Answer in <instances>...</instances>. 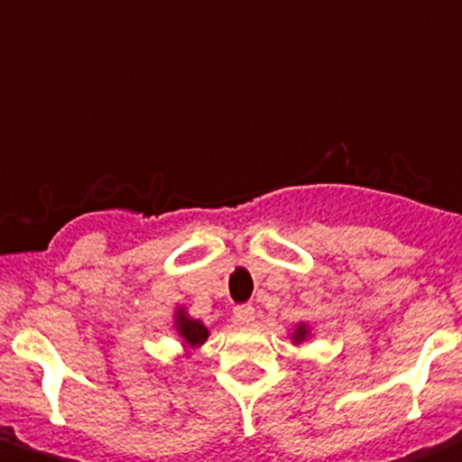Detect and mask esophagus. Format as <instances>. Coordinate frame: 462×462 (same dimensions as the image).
I'll list each match as a JSON object with an SVG mask.
<instances>
[{
  "label": "esophagus",
  "mask_w": 462,
  "mask_h": 462,
  "mask_svg": "<svg viewBox=\"0 0 462 462\" xmlns=\"http://www.w3.org/2000/svg\"><path fill=\"white\" fill-rule=\"evenodd\" d=\"M234 322L238 327L254 325V309H252V306H238V309L234 310Z\"/></svg>",
  "instance_id": "obj_1"
}]
</instances>
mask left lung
I'll return each instance as SVG.
<instances>
[{
  "label": "left lung",
  "mask_w": 462,
  "mask_h": 462,
  "mask_svg": "<svg viewBox=\"0 0 462 462\" xmlns=\"http://www.w3.org/2000/svg\"><path fill=\"white\" fill-rule=\"evenodd\" d=\"M290 338H291V344L294 346H303V344H309L310 338H313V329H310L309 322H297V325L291 327L290 329Z\"/></svg>",
  "instance_id": "1"
}]
</instances>
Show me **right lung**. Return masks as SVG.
Instances as JSON below:
<instances>
[{
	"instance_id": "1",
	"label": "right lung",
	"mask_w": 462,
	"mask_h": 462,
	"mask_svg": "<svg viewBox=\"0 0 462 462\" xmlns=\"http://www.w3.org/2000/svg\"><path fill=\"white\" fill-rule=\"evenodd\" d=\"M172 329H175V337L180 341V346H182L184 355H191L193 350H199L208 341V337H210L208 325L203 320H199V318H191L184 306H175Z\"/></svg>"
}]
</instances>
